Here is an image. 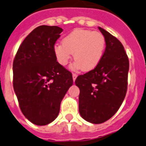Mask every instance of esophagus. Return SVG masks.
<instances>
[{
	"label": "esophagus",
	"mask_w": 146,
	"mask_h": 146,
	"mask_svg": "<svg viewBox=\"0 0 146 146\" xmlns=\"http://www.w3.org/2000/svg\"><path fill=\"white\" fill-rule=\"evenodd\" d=\"M77 77V74L76 73H73V82L76 80V79Z\"/></svg>",
	"instance_id": "obj_1"
}]
</instances>
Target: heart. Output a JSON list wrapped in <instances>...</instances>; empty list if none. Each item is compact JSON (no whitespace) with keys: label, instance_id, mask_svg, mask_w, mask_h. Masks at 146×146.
<instances>
[{"label":"heart","instance_id":"1","mask_svg":"<svg viewBox=\"0 0 146 146\" xmlns=\"http://www.w3.org/2000/svg\"><path fill=\"white\" fill-rule=\"evenodd\" d=\"M105 38L97 31L78 29L73 30L62 40V44H56L53 51L57 62L67 65L73 58L76 60L72 69L90 71L101 61L105 49Z\"/></svg>","mask_w":146,"mask_h":146}]
</instances>
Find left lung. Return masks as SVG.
<instances>
[{
    "label": "left lung",
    "mask_w": 146,
    "mask_h": 146,
    "mask_svg": "<svg viewBox=\"0 0 146 146\" xmlns=\"http://www.w3.org/2000/svg\"><path fill=\"white\" fill-rule=\"evenodd\" d=\"M105 38L106 47L94 70L77 77L80 90L79 110L84 120L100 124L113 116L120 108L128 88L129 61L122 43L99 27Z\"/></svg>",
    "instance_id": "obj_1"
}]
</instances>
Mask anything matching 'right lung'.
<instances>
[{
  "label": "right lung",
  "instance_id": "obj_1",
  "mask_svg": "<svg viewBox=\"0 0 146 146\" xmlns=\"http://www.w3.org/2000/svg\"><path fill=\"white\" fill-rule=\"evenodd\" d=\"M62 28L39 26L25 38L13 61V88L28 120L45 125L55 120L73 84L72 73L56 60L53 46Z\"/></svg>",
  "mask_w": 146,
  "mask_h": 146
}]
</instances>
